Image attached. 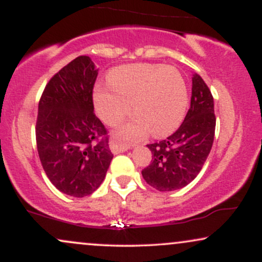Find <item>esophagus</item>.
<instances>
[{
	"label": "esophagus",
	"mask_w": 262,
	"mask_h": 262,
	"mask_svg": "<svg viewBox=\"0 0 262 262\" xmlns=\"http://www.w3.org/2000/svg\"><path fill=\"white\" fill-rule=\"evenodd\" d=\"M110 149L114 155H117V154H121V152L127 151V150L129 149V146L128 145H119V144H116V143H111Z\"/></svg>",
	"instance_id": "obj_1"
}]
</instances>
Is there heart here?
Wrapping results in <instances>:
<instances>
[{"label":"heart","instance_id":"1","mask_svg":"<svg viewBox=\"0 0 262 262\" xmlns=\"http://www.w3.org/2000/svg\"><path fill=\"white\" fill-rule=\"evenodd\" d=\"M108 82L97 83L93 104L106 124L114 125L130 111L135 116L122 124L116 138L122 143H133L151 129L155 137H164L179 127L188 96L185 80L172 66L133 64L113 69Z\"/></svg>","mask_w":262,"mask_h":262}]
</instances>
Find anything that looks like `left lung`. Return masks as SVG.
Wrapping results in <instances>:
<instances>
[{"instance_id":"8db88e82","label":"left lung","mask_w":262,"mask_h":262,"mask_svg":"<svg viewBox=\"0 0 262 262\" xmlns=\"http://www.w3.org/2000/svg\"><path fill=\"white\" fill-rule=\"evenodd\" d=\"M214 101L203 79H192V97L185 121L172 135L149 144L151 164L141 171L144 180L161 192L175 191L196 179L214 140Z\"/></svg>"}]
</instances>
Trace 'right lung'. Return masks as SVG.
Returning <instances> with one entry per match:
<instances>
[{"mask_svg": "<svg viewBox=\"0 0 262 262\" xmlns=\"http://www.w3.org/2000/svg\"><path fill=\"white\" fill-rule=\"evenodd\" d=\"M97 75L91 58L79 56L54 75L39 101V159L50 182L68 196L93 193L113 159L106 128L93 113Z\"/></svg>", "mask_w": 262, "mask_h": 262, "instance_id": "1", "label": "right lung"}]
</instances>
